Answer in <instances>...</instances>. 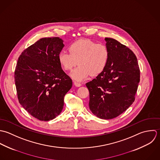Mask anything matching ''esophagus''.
<instances>
[{"label": "esophagus", "instance_id": "34e87169", "mask_svg": "<svg viewBox=\"0 0 160 160\" xmlns=\"http://www.w3.org/2000/svg\"><path fill=\"white\" fill-rule=\"evenodd\" d=\"M74 85L77 87H80L82 86V84L79 82H74Z\"/></svg>", "mask_w": 160, "mask_h": 160}]
</instances>
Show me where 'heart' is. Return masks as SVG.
Here are the masks:
<instances>
[{
	"label": "heart",
	"mask_w": 160,
	"mask_h": 160,
	"mask_svg": "<svg viewBox=\"0 0 160 160\" xmlns=\"http://www.w3.org/2000/svg\"><path fill=\"white\" fill-rule=\"evenodd\" d=\"M69 52L62 51L58 61L64 70H71L70 75L76 81L87 79L90 75L95 76L101 73L108 62L109 53L107 47L88 39H80L68 47Z\"/></svg>",
	"instance_id": "obj_1"
}]
</instances>
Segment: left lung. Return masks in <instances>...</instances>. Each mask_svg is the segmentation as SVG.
I'll use <instances>...</instances> for the list:
<instances>
[{
	"label": "left lung",
	"instance_id": "8db88e82",
	"mask_svg": "<svg viewBox=\"0 0 160 160\" xmlns=\"http://www.w3.org/2000/svg\"><path fill=\"white\" fill-rule=\"evenodd\" d=\"M109 57L104 70L86 83L89 107L96 117L111 119L132 104L140 82V69L133 52L117 40L106 38Z\"/></svg>",
	"mask_w": 160,
	"mask_h": 160
}]
</instances>
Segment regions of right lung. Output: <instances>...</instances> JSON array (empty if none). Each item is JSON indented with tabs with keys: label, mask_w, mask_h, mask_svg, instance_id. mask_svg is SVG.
I'll return each mask as SVG.
<instances>
[{
	"label": "right lung",
	"mask_w": 160,
	"mask_h": 160,
	"mask_svg": "<svg viewBox=\"0 0 160 160\" xmlns=\"http://www.w3.org/2000/svg\"><path fill=\"white\" fill-rule=\"evenodd\" d=\"M63 42L58 37L40 39L22 52L15 67L19 102L40 121H48L61 114L64 96L72 87L58 61Z\"/></svg>",
	"instance_id": "right-lung-1"
}]
</instances>
